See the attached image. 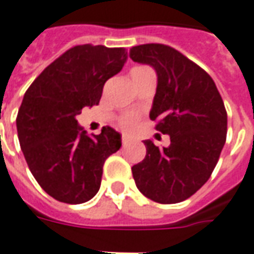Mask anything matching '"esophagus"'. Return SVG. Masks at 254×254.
<instances>
[{
	"label": "esophagus",
	"instance_id": "34e87169",
	"mask_svg": "<svg viewBox=\"0 0 254 254\" xmlns=\"http://www.w3.org/2000/svg\"><path fill=\"white\" fill-rule=\"evenodd\" d=\"M130 142H131L130 136H127V135L122 136V143H123V146H126V145H128Z\"/></svg>",
	"mask_w": 254,
	"mask_h": 254
}]
</instances>
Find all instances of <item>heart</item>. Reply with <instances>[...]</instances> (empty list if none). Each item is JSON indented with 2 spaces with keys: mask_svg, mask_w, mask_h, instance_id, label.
Segmentation results:
<instances>
[{
  "mask_svg": "<svg viewBox=\"0 0 254 254\" xmlns=\"http://www.w3.org/2000/svg\"><path fill=\"white\" fill-rule=\"evenodd\" d=\"M136 122H138V116L134 113H128V115H124L123 118L120 119V126L124 130H132L135 127Z\"/></svg>",
  "mask_w": 254,
  "mask_h": 254,
  "instance_id": "obj_1",
  "label": "heart"
}]
</instances>
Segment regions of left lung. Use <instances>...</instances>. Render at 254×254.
Masks as SVG:
<instances>
[{"label":"left lung","mask_w":254,"mask_h":254,"mask_svg":"<svg viewBox=\"0 0 254 254\" xmlns=\"http://www.w3.org/2000/svg\"><path fill=\"white\" fill-rule=\"evenodd\" d=\"M130 57L157 73L149 116L171 139L168 147L143 141L146 156L131 168L132 176L145 197L176 204L202 188L215 170L226 143L227 112L213 79L174 48L139 45Z\"/></svg>","instance_id":"1"}]
</instances>
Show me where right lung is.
<instances>
[{"instance_id":"obj_1","label":"right lung","mask_w":254,"mask_h":254,"mask_svg":"<svg viewBox=\"0 0 254 254\" xmlns=\"http://www.w3.org/2000/svg\"><path fill=\"white\" fill-rule=\"evenodd\" d=\"M127 61L124 48L79 45L45 68L24 94L16 127L28 168L50 197L83 204L98 193L105 160L122 146L111 127L89 136L76 120L98 105L108 79Z\"/></svg>"}]
</instances>
